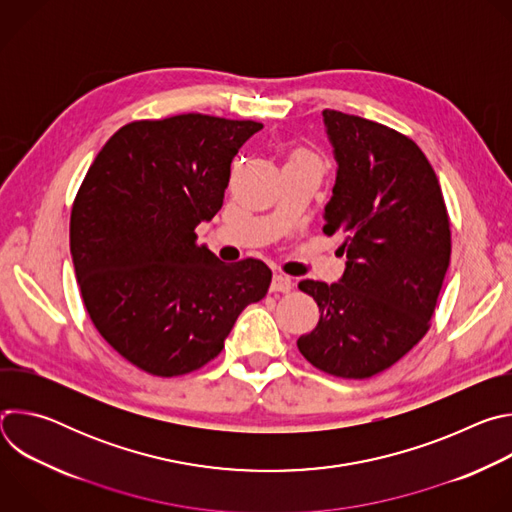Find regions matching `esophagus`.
Segmentation results:
<instances>
[{"label":"esophagus","instance_id":"34e87169","mask_svg":"<svg viewBox=\"0 0 512 512\" xmlns=\"http://www.w3.org/2000/svg\"><path fill=\"white\" fill-rule=\"evenodd\" d=\"M291 287H294V281H291V277H287L283 273L273 275L271 291H281V294H287V291H291Z\"/></svg>","mask_w":512,"mask_h":512}]
</instances>
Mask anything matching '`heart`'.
<instances>
[{
    "label": "heart",
    "instance_id": "1",
    "mask_svg": "<svg viewBox=\"0 0 512 512\" xmlns=\"http://www.w3.org/2000/svg\"><path fill=\"white\" fill-rule=\"evenodd\" d=\"M304 158H306V156H304Z\"/></svg>",
    "mask_w": 512,
    "mask_h": 512
}]
</instances>
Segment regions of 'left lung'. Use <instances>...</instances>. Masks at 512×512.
I'll list each match as a JSON object with an SVG mask.
<instances>
[{"label": "left lung", "instance_id": "1", "mask_svg": "<svg viewBox=\"0 0 512 512\" xmlns=\"http://www.w3.org/2000/svg\"><path fill=\"white\" fill-rule=\"evenodd\" d=\"M322 117L338 166L322 231L344 237L346 267L332 285L300 281L320 320L298 348L328 375L369 379L427 332L450 267V221L415 141L356 115Z\"/></svg>", "mask_w": 512, "mask_h": 512}]
</instances>
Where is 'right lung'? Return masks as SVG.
Segmentation results:
<instances>
[{
    "label": "right lung",
    "mask_w": 512,
    "mask_h": 512,
    "mask_svg": "<svg viewBox=\"0 0 512 512\" xmlns=\"http://www.w3.org/2000/svg\"><path fill=\"white\" fill-rule=\"evenodd\" d=\"M259 129L200 113L123 125L91 164L70 214V255L101 336L156 377L192 373L265 298L259 259L223 263L194 229L221 210L231 162Z\"/></svg>",
    "instance_id": "1"
}]
</instances>
